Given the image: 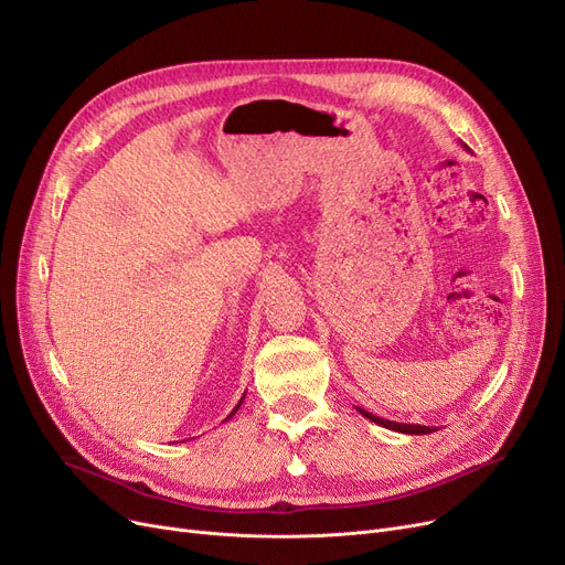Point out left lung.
Returning a JSON list of instances; mask_svg holds the SVG:
<instances>
[{"instance_id": "1", "label": "left lung", "mask_w": 565, "mask_h": 565, "mask_svg": "<svg viewBox=\"0 0 565 565\" xmlns=\"http://www.w3.org/2000/svg\"><path fill=\"white\" fill-rule=\"evenodd\" d=\"M364 417L382 428H390V430H396V433H405V435H428V433H435L437 428H428V426H419V424H398V422H390V419H382V417H375V414L358 407Z\"/></svg>"}]
</instances>
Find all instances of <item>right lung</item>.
I'll use <instances>...</instances> for the list:
<instances>
[{"instance_id":"1","label":"right lung","mask_w":565,"mask_h":565,"mask_svg":"<svg viewBox=\"0 0 565 565\" xmlns=\"http://www.w3.org/2000/svg\"><path fill=\"white\" fill-rule=\"evenodd\" d=\"M243 401H245V396H243V398H241V401H237V405H235V407H233V412H231V414H228V417H226V419H231V417H233V414H235V412H237V407H241V405H243Z\"/></svg>"}]
</instances>
